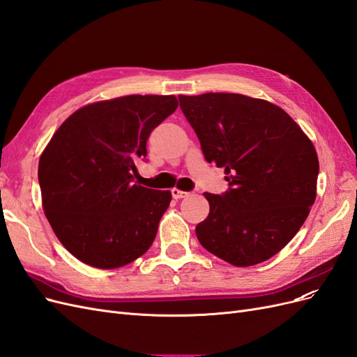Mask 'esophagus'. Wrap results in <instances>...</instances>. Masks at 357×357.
<instances>
[{
	"mask_svg": "<svg viewBox=\"0 0 357 357\" xmlns=\"http://www.w3.org/2000/svg\"><path fill=\"white\" fill-rule=\"evenodd\" d=\"M171 193H172V198L174 199H181V198H185V197H188L189 193L188 192H185V190H180L178 188H174L171 190Z\"/></svg>",
	"mask_w": 357,
	"mask_h": 357,
	"instance_id": "34e87169",
	"label": "esophagus"
}]
</instances>
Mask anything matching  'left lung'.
I'll return each mask as SVG.
<instances>
[{"instance_id":"left-lung-1","label":"left lung","mask_w":357,"mask_h":357,"mask_svg":"<svg viewBox=\"0 0 357 357\" xmlns=\"http://www.w3.org/2000/svg\"><path fill=\"white\" fill-rule=\"evenodd\" d=\"M207 162L225 168L229 190L204 195V248L234 266L268 261L294 238L317 195L311 139L278 105L241 93L178 95Z\"/></svg>"}]
</instances>
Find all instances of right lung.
I'll return each mask as SVG.
<instances>
[{"label":"right lung","mask_w":357,"mask_h":357,"mask_svg":"<svg viewBox=\"0 0 357 357\" xmlns=\"http://www.w3.org/2000/svg\"><path fill=\"white\" fill-rule=\"evenodd\" d=\"M174 95H126L74 112L43 150L41 202L53 232L86 265L114 269L152 245L169 190L134 181L150 132L176 112Z\"/></svg>","instance_id":"right-lung-1"}]
</instances>
